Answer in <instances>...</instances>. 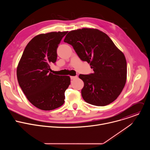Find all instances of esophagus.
<instances>
[{"label": "esophagus", "mask_w": 150, "mask_h": 150, "mask_svg": "<svg viewBox=\"0 0 150 150\" xmlns=\"http://www.w3.org/2000/svg\"><path fill=\"white\" fill-rule=\"evenodd\" d=\"M70 78H71V79H75L77 78L78 76H71Z\"/></svg>", "instance_id": "esophagus-1"}]
</instances>
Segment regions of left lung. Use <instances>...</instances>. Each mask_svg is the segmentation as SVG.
<instances>
[{
	"label": "left lung",
	"instance_id": "obj_1",
	"mask_svg": "<svg viewBox=\"0 0 150 150\" xmlns=\"http://www.w3.org/2000/svg\"><path fill=\"white\" fill-rule=\"evenodd\" d=\"M64 42L72 45L81 60L93 69L92 74L79 75L84 83L83 99L97 106L114 101L125 87L127 65L123 53L110 37L97 29L82 28L69 32Z\"/></svg>",
	"mask_w": 150,
	"mask_h": 150
}]
</instances>
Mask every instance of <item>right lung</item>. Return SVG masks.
I'll list each match as a JSON object with an SVG mask.
<instances>
[{"label": "right lung", "instance_id": "add662e5", "mask_svg": "<svg viewBox=\"0 0 150 150\" xmlns=\"http://www.w3.org/2000/svg\"><path fill=\"white\" fill-rule=\"evenodd\" d=\"M68 31L51 32L34 37L25 47L16 70L17 79L29 101L42 110H52L65 102L69 76L54 75L50 65L57 60V49Z\"/></svg>", "mask_w": 150, "mask_h": 150}]
</instances>
